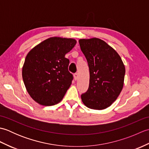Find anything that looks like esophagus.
<instances>
[{"mask_svg": "<svg viewBox=\"0 0 149 149\" xmlns=\"http://www.w3.org/2000/svg\"><path fill=\"white\" fill-rule=\"evenodd\" d=\"M74 77L75 81H76L77 79H78V74H77V73H75V74H74Z\"/></svg>", "mask_w": 149, "mask_h": 149, "instance_id": "obj_1", "label": "esophagus"}]
</instances>
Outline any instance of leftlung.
I'll return each instance as SVG.
<instances>
[{"label":"left lung","instance_id":"obj_1","mask_svg":"<svg viewBox=\"0 0 149 149\" xmlns=\"http://www.w3.org/2000/svg\"><path fill=\"white\" fill-rule=\"evenodd\" d=\"M90 70L89 88L81 95L84 104L93 109L109 107L123 88L125 66L118 54L104 41L93 38L79 40Z\"/></svg>","mask_w":149,"mask_h":149}]
</instances>
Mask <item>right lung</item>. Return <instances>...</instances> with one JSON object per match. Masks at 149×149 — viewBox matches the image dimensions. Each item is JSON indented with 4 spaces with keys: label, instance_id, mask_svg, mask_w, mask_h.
I'll return each instance as SVG.
<instances>
[{
    "label": "right lung",
    "instance_id": "1",
    "mask_svg": "<svg viewBox=\"0 0 149 149\" xmlns=\"http://www.w3.org/2000/svg\"><path fill=\"white\" fill-rule=\"evenodd\" d=\"M76 40L52 37L31 49L25 59L22 77L28 93L43 106L59 103L70 86L73 75L68 71L65 54Z\"/></svg>",
    "mask_w": 149,
    "mask_h": 149
}]
</instances>
